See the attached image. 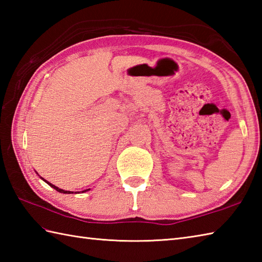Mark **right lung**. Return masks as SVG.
<instances>
[{
    "label": "right lung",
    "instance_id": "add662e5",
    "mask_svg": "<svg viewBox=\"0 0 262 262\" xmlns=\"http://www.w3.org/2000/svg\"><path fill=\"white\" fill-rule=\"evenodd\" d=\"M36 173H37V172H36ZM38 174V173H37ZM41 178V177H40ZM41 179L43 180V181H45L46 183H47V185H49V186H51L52 188H54L55 189V190H57L58 192H62V193H73V191H68V190H64V189H60V188H58V187H56V186H55V185H53V183H51V182H48L47 180H45V179H43V178H41ZM88 190H90V189H86V190H83L82 192H85V191H88ZM76 193V192H75Z\"/></svg>",
    "mask_w": 262,
    "mask_h": 262
}]
</instances>
